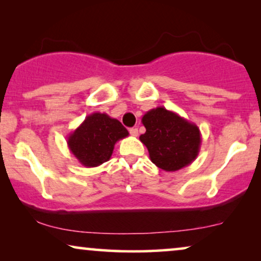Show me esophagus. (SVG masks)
Here are the masks:
<instances>
[{"label":"esophagus","instance_id":"esophagus-1","mask_svg":"<svg viewBox=\"0 0 261 261\" xmlns=\"http://www.w3.org/2000/svg\"><path fill=\"white\" fill-rule=\"evenodd\" d=\"M129 133H130L132 137H138L139 132H138L137 128H130V129H129Z\"/></svg>","mask_w":261,"mask_h":261}]
</instances>
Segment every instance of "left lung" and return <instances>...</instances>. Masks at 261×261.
I'll return each mask as SVG.
<instances>
[{"label":"left lung","mask_w":261,"mask_h":261,"mask_svg":"<svg viewBox=\"0 0 261 261\" xmlns=\"http://www.w3.org/2000/svg\"><path fill=\"white\" fill-rule=\"evenodd\" d=\"M146 133L140 141L148 149L149 159L159 169L173 172L194 162L201 148V132L195 123L164 107L142 116Z\"/></svg>","instance_id":"obj_1"}]
</instances>
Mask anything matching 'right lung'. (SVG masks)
Returning <instances> with one entry per match:
<instances>
[{
	"label": "right lung",
	"mask_w": 261,
	"mask_h": 261,
	"mask_svg": "<svg viewBox=\"0 0 261 261\" xmlns=\"http://www.w3.org/2000/svg\"><path fill=\"white\" fill-rule=\"evenodd\" d=\"M128 134L119 120L92 113L67 137V146L82 165L96 167L108 162L116 142Z\"/></svg>",
	"instance_id": "1"
}]
</instances>
